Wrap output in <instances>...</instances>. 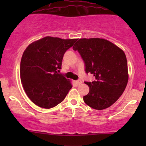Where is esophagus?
Listing matches in <instances>:
<instances>
[{
	"instance_id": "34e87169",
	"label": "esophagus",
	"mask_w": 146,
	"mask_h": 146,
	"mask_svg": "<svg viewBox=\"0 0 146 146\" xmlns=\"http://www.w3.org/2000/svg\"><path fill=\"white\" fill-rule=\"evenodd\" d=\"M75 83L77 85H79L82 83V81L81 80H76V81H75Z\"/></svg>"
}]
</instances>
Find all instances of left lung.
<instances>
[{
	"instance_id": "left-lung-1",
	"label": "left lung",
	"mask_w": 146,
	"mask_h": 146,
	"mask_svg": "<svg viewBox=\"0 0 146 146\" xmlns=\"http://www.w3.org/2000/svg\"><path fill=\"white\" fill-rule=\"evenodd\" d=\"M82 58L86 74L95 77L84 82L89 93L84 96L87 105L96 110L112 106L124 91L128 80L125 55L113 43L102 38H82L73 46Z\"/></svg>"
}]
</instances>
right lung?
<instances>
[{"label":"right lung","instance_id":"right-lung-1","mask_svg":"<svg viewBox=\"0 0 146 146\" xmlns=\"http://www.w3.org/2000/svg\"><path fill=\"white\" fill-rule=\"evenodd\" d=\"M77 40L46 36L33 42L25 50L20 68L21 82L36 105L51 108L64 100L72 85L58 72L65 52Z\"/></svg>","mask_w":146,"mask_h":146}]
</instances>
